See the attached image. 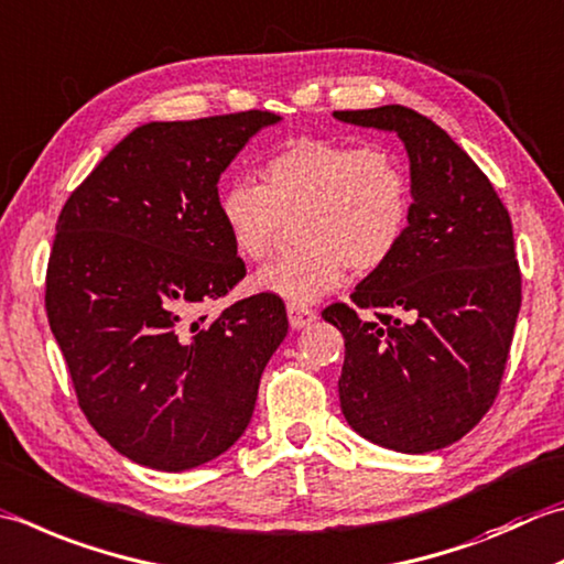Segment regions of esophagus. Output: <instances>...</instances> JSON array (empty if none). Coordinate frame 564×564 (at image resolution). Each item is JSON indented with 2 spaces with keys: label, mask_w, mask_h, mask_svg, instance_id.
<instances>
[{
  "label": "esophagus",
  "mask_w": 564,
  "mask_h": 564,
  "mask_svg": "<svg viewBox=\"0 0 564 564\" xmlns=\"http://www.w3.org/2000/svg\"><path fill=\"white\" fill-rule=\"evenodd\" d=\"M289 319H291V327L293 329H303L307 325H313L315 319H317V315H315V311H311V307L289 303Z\"/></svg>",
  "instance_id": "34e87169"
}]
</instances>
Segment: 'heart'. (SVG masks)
I'll list each match as a JSON object with an SVG mask.
<instances>
[{
  "instance_id": "heart-1",
  "label": "heart",
  "mask_w": 564,
  "mask_h": 564,
  "mask_svg": "<svg viewBox=\"0 0 564 564\" xmlns=\"http://www.w3.org/2000/svg\"><path fill=\"white\" fill-rule=\"evenodd\" d=\"M231 247L261 261L293 219L295 249L253 273L251 291L315 303L347 269H381L411 223V175L386 143L303 137L263 163L261 185L237 181L219 195Z\"/></svg>"
}]
</instances>
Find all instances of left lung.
I'll return each mask as SVG.
<instances>
[{"mask_svg":"<svg viewBox=\"0 0 564 564\" xmlns=\"http://www.w3.org/2000/svg\"><path fill=\"white\" fill-rule=\"evenodd\" d=\"M333 117L399 137L413 197L401 247L349 295L377 319L345 303L323 313L345 337L339 405L369 443L425 455L465 437L499 393L521 311L511 217L467 151L415 109Z\"/></svg>","mask_w":564,"mask_h":564,"instance_id":"1","label":"left lung"}]
</instances>
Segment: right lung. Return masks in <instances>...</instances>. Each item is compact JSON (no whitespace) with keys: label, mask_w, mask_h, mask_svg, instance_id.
Listing matches in <instances>:
<instances>
[{"label":"right lung","mask_w":564,"mask_h":564,"mask_svg":"<svg viewBox=\"0 0 564 564\" xmlns=\"http://www.w3.org/2000/svg\"><path fill=\"white\" fill-rule=\"evenodd\" d=\"M273 112L149 121L75 187L46 273L51 333L83 413L119 455L161 471L215 459L245 433L289 335L281 297L200 305L245 279L217 181Z\"/></svg>","instance_id":"1"}]
</instances>
